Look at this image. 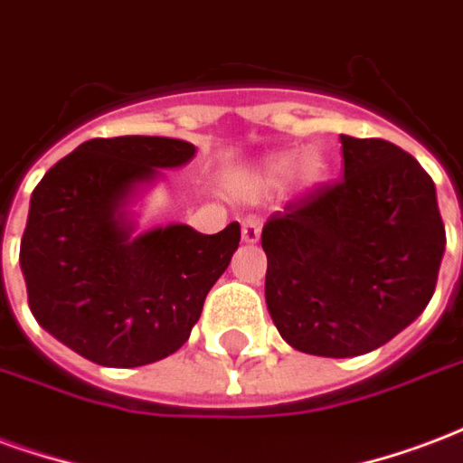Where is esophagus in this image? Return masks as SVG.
Masks as SVG:
<instances>
[{
    "mask_svg": "<svg viewBox=\"0 0 463 463\" xmlns=\"http://www.w3.org/2000/svg\"><path fill=\"white\" fill-rule=\"evenodd\" d=\"M242 241L245 242H258L260 241V221L258 218H245L242 221Z\"/></svg>",
    "mask_w": 463,
    "mask_h": 463,
    "instance_id": "34e87169",
    "label": "esophagus"
}]
</instances>
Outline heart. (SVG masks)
I'll return each mask as SVG.
<instances>
[{"instance_id": "b5f03b06", "label": "heart", "mask_w": 463, "mask_h": 463, "mask_svg": "<svg viewBox=\"0 0 463 463\" xmlns=\"http://www.w3.org/2000/svg\"><path fill=\"white\" fill-rule=\"evenodd\" d=\"M297 169V156L294 154H284V156H277L275 162H269L265 171L267 184H282L284 179L292 176V171ZM324 174V159L318 156L317 152H309L301 156L299 162V176L304 181H317L318 176Z\"/></svg>"}]
</instances>
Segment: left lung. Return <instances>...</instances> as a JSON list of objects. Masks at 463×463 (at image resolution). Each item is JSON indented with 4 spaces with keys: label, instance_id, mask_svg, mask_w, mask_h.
I'll return each instance as SVG.
<instances>
[{
    "label": "left lung",
    "instance_id": "obj_1",
    "mask_svg": "<svg viewBox=\"0 0 463 463\" xmlns=\"http://www.w3.org/2000/svg\"><path fill=\"white\" fill-rule=\"evenodd\" d=\"M344 176L267 218L265 299L301 354L351 358L410 326L437 287L447 232L434 181L392 142L341 135Z\"/></svg>",
    "mask_w": 463,
    "mask_h": 463
}]
</instances>
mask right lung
Wrapping results in <instances>:
<instances>
[{
    "mask_svg": "<svg viewBox=\"0 0 463 463\" xmlns=\"http://www.w3.org/2000/svg\"><path fill=\"white\" fill-rule=\"evenodd\" d=\"M194 154L169 137H98L33 188L19 250L31 314L88 361L137 368L176 354L231 265L238 222L215 235L166 225L132 238L122 211L137 184Z\"/></svg>",
    "mask_w": 463,
    "mask_h": 463,
    "instance_id": "1",
    "label": "right lung"
}]
</instances>
